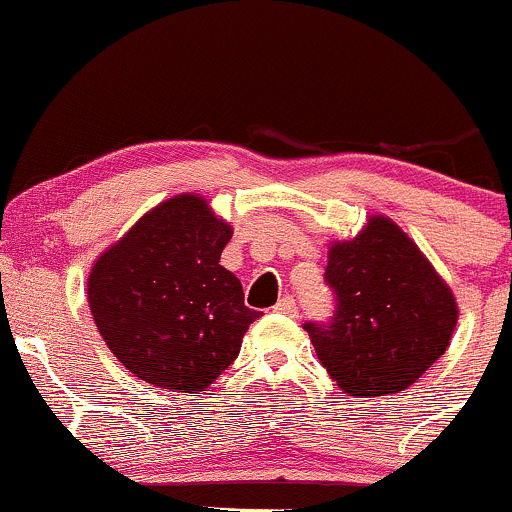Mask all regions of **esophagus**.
<instances>
[{"label":"esophagus","instance_id":"1","mask_svg":"<svg viewBox=\"0 0 512 512\" xmlns=\"http://www.w3.org/2000/svg\"><path fill=\"white\" fill-rule=\"evenodd\" d=\"M273 309H275V312H280V314H287V317H292V319H295L297 314H300V307H297V302L292 300L290 295L283 297V300L275 304Z\"/></svg>","mask_w":512,"mask_h":512}]
</instances>
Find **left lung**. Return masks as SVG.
I'll list each match as a JSON object with an SVG mask.
<instances>
[{
    "label": "left lung",
    "instance_id": "left-lung-1",
    "mask_svg": "<svg viewBox=\"0 0 512 512\" xmlns=\"http://www.w3.org/2000/svg\"><path fill=\"white\" fill-rule=\"evenodd\" d=\"M329 324L307 321L321 365L348 396L404 392L450 346L457 302L450 285L389 217L329 246Z\"/></svg>",
    "mask_w": 512,
    "mask_h": 512
}]
</instances>
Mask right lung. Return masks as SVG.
<instances>
[{
  "mask_svg": "<svg viewBox=\"0 0 512 512\" xmlns=\"http://www.w3.org/2000/svg\"><path fill=\"white\" fill-rule=\"evenodd\" d=\"M232 225L203 195L164 200L91 266L86 295L99 333L135 377L200 394L239 355L258 312L220 266Z\"/></svg>",
  "mask_w": 512,
  "mask_h": 512,
  "instance_id": "obj_1",
  "label": "right lung"
}]
</instances>
